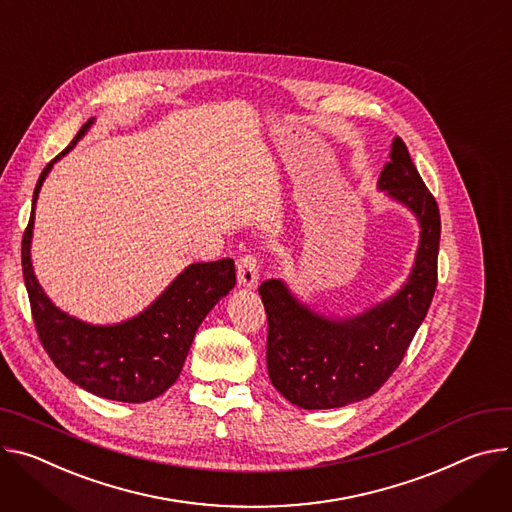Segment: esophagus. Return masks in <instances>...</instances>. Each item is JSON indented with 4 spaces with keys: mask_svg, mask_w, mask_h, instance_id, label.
<instances>
[{
    "mask_svg": "<svg viewBox=\"0 0 512 512\" xmlns=\"http://www.w3.org/2000/svg\"><path fill=\"white\" fill-rule=\"evenodd\" d=\"M238 282L242 287L254 289L258 285V258L256 254L248 252L238 262Z\"/></svg>",
    "mask_w": 512,
    "mask_h": 512,
    "instance_id": "esophagus-1",
    "label": "esophagus"
}]
</instances>
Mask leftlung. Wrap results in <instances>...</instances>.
Here are the masks:
<instances>
[{
	"label": "left lung",
	"instance_id": "1",
	"mask_svg": "<svg viewBox=\"0 0 512 512\" xmlns=\"http://www.w3.org/2000/svg\"><path fill=\"white\" fill-rule=\"evenodd\" d=\"M378 189L407 205L421 225L415 266L399 293L356 317L329 319L293 297L282 280L268 278L258 289L268 319V376L301 409L346 407L372 396L403 362L433 301L439 207L399 136Z\"/></svg>",
	"mask_w": 512,
	"mask_h": 512
}]
</instances>
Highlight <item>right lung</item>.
I'll return each instance as SVG.
<instances>
[{
    "label": "right lung",
    "mask_w": 512,
    "mask_h": 512,
    "mask_svg": "<svg viewBox=\"0 0 512 512\" xmlns=\"http://www.w3.org/2000/svg\"><path fill=\"white\" fill-rule=\"evenodd\" d=\"M91 124L93 120L52 162L65 156ZM52 162L36 183L22 238L24 282L40 344L54 366L87 392L120 403L152 401L177 382L197 327L215 303L234 289V260L187 266L144 313L124 323L91 325L63 313L40 289L30 262L34 205Z\"/></svg>",
    "instance_id": "1"
}]
</instances>
